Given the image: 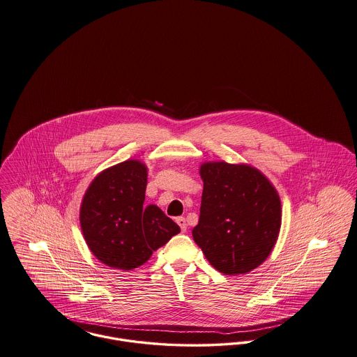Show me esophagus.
<instances>
[{
    "label": "esophagus",
    "instance_id": "obj_1",
    "mask_svg": "<svg viewBox=\"0 0 357 357\" xmlns=\"http://www.w3.org/2000/svg\"><path fill=\"white\" fill-rule=\"evenodd\" d=\"M176 222H177V225L180 226V229H181L183 233L187 231V222H185V218H184V216H178V218L176 219Z\"/></svg>",
    "mask_w": 357,
    "mask_h": 357
}]
</instances>
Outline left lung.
I'll list each match as a JSON object with an SVG mask.
<instances>
[{"label":"left lung","mask_w":357,"mask_h":357,"mask_svg":"<svg viewBox=\"0 0 357 357\" xmlns=\"http://www.w3.org/2000/svg\"><path fill=\"white\" fill-rule=\"evenodd\" d=\"M203 195L197 246L216 271L243 275L271 255L282 226L278 190L256 167L206 162L200 167Z\"/></svg>","instance_id":"left-lung-1"}]
</instances>
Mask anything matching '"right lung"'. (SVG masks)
<instances>
[{"instance_id":"right-lung-1","label":"right lung","mask_w":357,"mask_h":357,"mask_svg":"<svg viewBox=\"0 0 357 357\" xmlns=\"http://www.w3.org/2000/svg\"><path fill=\"white\" fill-rule=\"evenodd\" d=\"M146 184V165L128 160L98 173L84 195L81 230L96 259L107 266L138 268L180 233L161 208L143 206Z\"/></svg>"}]
</instances>
